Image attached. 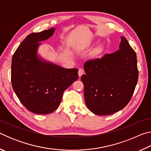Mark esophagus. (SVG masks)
<instances>
[{"label":"esophagus","instance_id":"obj_1","mask_svg":"<svg viewBox=\"0 0 151 151\" xmlns=\"http://www.w3.org/2000/svg\"><path fill=\"white\" fill-rule=\"evenodd\" d=\"M78 74V76H79V77H81V76L84 74V70H83V69H82V68H79Z\"/></svg>","mask_w":151,"mask_h":151}]
</instances>
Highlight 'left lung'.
Returning <instances> with one entry per match:
<instances>
[{
	"label": "left lung",
	"instance_id": "8db88e82",
	"mask_svg": "<svg viewBox=\"0 0 151 151\" xmlns=\"http://www.w3.org/2000/svg\"><path fill=\"white\" fill-rule=\"evenodd\" d=\"M120 49L84 64L81 76L86 106L97 115L115 113L131 101L137 84V55L124 37Z\"/></svg>",
	"mask_w": 151,
	"mask_h": 151
}]
</instances>
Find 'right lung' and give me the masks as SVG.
Wrapping results in <instances>:
<instances>
[{
  "label": "right lung",
  "mask_w": 151,
  "mask_h": 151,
  "mask_svg": "<svg viewBox=\"0 0 151 151\" xmlns=\"http://www.w3.org/2000/svg\"><path fill=\"white\" fill-rule=\"evenodd\" d=\"M55 30L52 28L28 35L12 56V88L21 103L36 114L55 111L64 91L78 78L77 68H63L38 57L40 42L52 37Z\"/></svg>",
  "instance_id": "add662e5"
}]
</instances>
